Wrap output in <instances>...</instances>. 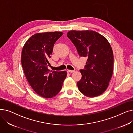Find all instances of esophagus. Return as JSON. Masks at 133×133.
Returning a JSON list of instances; mask_svg holds the SVG:
<instances>
[{
  "label": "esophagus",
  "mask_w": 133,
  "mask_h": 133,
  "mask_svg": "<svg viewBox=\"0 0 133 133\" xmlns=\"http://www.w3.org/2000/svg\"><path fill=\"white\" fill-rule=\"evenodd\" d=\"M66 71L67 73H73L74 72V70H69V69H67Z\"/></svg>",
  "instance_id": "esophagus-1"
}]
</instances>
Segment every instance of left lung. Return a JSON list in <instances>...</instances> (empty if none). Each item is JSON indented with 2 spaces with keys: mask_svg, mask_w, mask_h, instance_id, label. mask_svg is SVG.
<instances>
[{
  "mask_svg": "<svg viewBox=\"0 0 133 133\" xmlns=\"http://www.w3.org/2000/svg\"><path fill=\"white\" fill-rule=\"evenodd\" d=\"M80 57H87L84 69H80L77 82L80 92L90 97L105 91L113 74L114 56L107 39L93 31H71L67 34Z\"/></svg>",
  "mask_w": 133,
  "mask_h": 133,
  "instance_id": "8db88e82",
  "label": "left lung"
}]
</instances>
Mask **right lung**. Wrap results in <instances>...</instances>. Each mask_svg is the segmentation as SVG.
<instances>
[{
	"instance_id": "obj_1",
	"label": "right lung",
	"mask_w": 133,
	"mask_h": 133,
	"mask_svg": "<svg viewBox=\"0 0 133 133\" xmlns=\"http://www.w3.org/2000/svg\"><path fill=\"white\" fill-rule=\"evenodd\" d=\"M62 34L60 32L35 34L23 48L22 65L26 78L34 91L45 98H51L60 91L67 76L66 71L48 69L54 45Z\"/></svg>"
}]
</instances>
